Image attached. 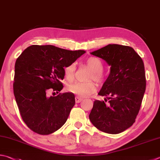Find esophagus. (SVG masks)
I'll use <instances>...</instances> for the list:
<instances>
[{
	"label": "esophagus",
	"instance_id": "esophagus-1",
	"mask_svg": "<svg viewBox=\"0 0 160 160\" xmlns=\"http://www.w3.org/2000/svg\"><path fill=\"white\" fill-rule=\"evenodd\" d=\"M81 100H82V99L79 98V97H77V96L75 98V102H76V103H79V102H81Z\"/></svg>",
	"mask_w": 160,
	"mask_h": 160
}]
</instances>
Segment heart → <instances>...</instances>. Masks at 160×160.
<instances>
[{
    "mask_svg": "<svg viewBox=\"0 0 160 160\" xmlns=\"http://www.w3.org/2000/svg\"><path fill=\"white\" fill-rule=\"evenodd\" d=\"M86 65L92 70L90 74L88 80H94L98 83H101L104 80V76L102 74V70L104 69L103 62L97 57H89L86 61ZM76 65L75 63H70L65 68L64 72L65 78L69 81L74 79ZM68 90L78 97L86 98L94 92L96 90V86L93 82L80 83L75 82L69 85Z\"/></svg>",
    "mask_w": 160,
    "mask_h": 160,
    "instance_id": "obj_1",
    "label": "heart"
}]
</instances>
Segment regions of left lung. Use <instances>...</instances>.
<instances>
[{
  "label": "left lung",
  "mask_w": 160,
  "mask_h": 160,
  "mask_svg": "<svg viewBox=\"0 0 160 160\" xmlns=\"http://www.w3.org/2000/svg\"><path fill=\"white\" fill-rule=\"evenodd\" d=\"M90 53L111 68L98 93L108 96V104L95 100L90 120L99 130L119 134L133 125L139 111L146 86L143 62L133 48L120 44H108Z\"/></svg>",
  "instance_id": "8db88e82"
}]
</instances>
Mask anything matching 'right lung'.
Returning <instances> with one entry per match:
<instances>
[{"mask_svg":"<svg viewBox=\"0 0 160 160\" xmlns=\"http://www.w3.org/2000/svg\"><path fill=\"white\" fill-rule=\"evenodd\" d=\"M86 53L53 45H32L18 57L14 66V95L23 122L35 133L47 135L67 121L75 104L72 92L50 96L62 89L64 68ZM53 93H55L54 92Z\"/></svg>","mask_w":160,"mask_h":160,"instance_id":"1","label":"right lung"}]
</instances>
